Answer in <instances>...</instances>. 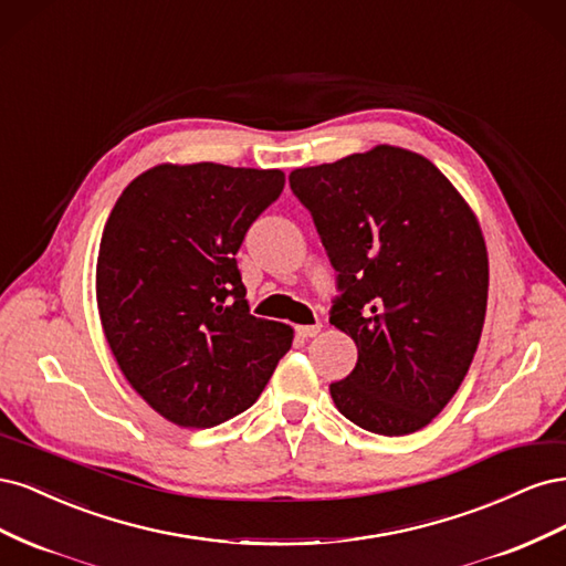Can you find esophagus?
I'll return each instance as SVG.
<instances>
[{
    "mask_svg": "<svg viewBox=\"0 0 566 566\" xmlns=\"http://www.w3.org/2000/svg\"><path fill=\"white\" fill-rule=\"evenodd\" d=\"M321 333V323H312V325H297V335L300 337H316Z\"/></svg>",
    "mask_w": 566,
    "mask_h": 566,
    "instance_id": "esophagus-1",
    "label": "esophagus"
}]
</instances>
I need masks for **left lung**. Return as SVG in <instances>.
Segmentation results:
<instances>
[{"label":"left lung","mask_w":566,"mask_h":566,"mask_svg":"<svg viewBox=\"0 0 566 566\" xmlns=\"http://www.w3.org/2000/svg\"><path fill=\"white\" fill-rule=\"evenodd\" d=\"M337 271L331 323L358 361L337 410L385 437L422 430L465 380L482 337L489 256L453 184L418 153L375 146L290 172Z\"/></svg>","instance_id":"1"}]
</instances>
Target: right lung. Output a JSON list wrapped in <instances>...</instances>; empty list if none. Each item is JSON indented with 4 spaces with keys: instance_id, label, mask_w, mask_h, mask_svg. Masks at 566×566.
<instances>
[{
    "instance_id": "1",
    "label": "right lung",
    "mask_w": 566,
    "mask_h": 566,
    "mask_svg": "<svg viewBox=\"0 0 566 566\" xmlns=\"http://www.w3.org/2000/svg\"><path fill=\"white\" fill-rule=\"evenodd\" d=\"M283 186L281 169L158 165L115 202L96 262L101 325L169 422L205 430L243 413L293 345L290 325L250 314L235 262Z\"/></svg>"
}]
</instances>
